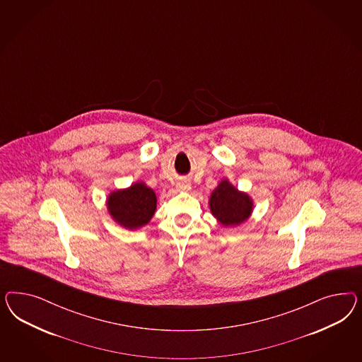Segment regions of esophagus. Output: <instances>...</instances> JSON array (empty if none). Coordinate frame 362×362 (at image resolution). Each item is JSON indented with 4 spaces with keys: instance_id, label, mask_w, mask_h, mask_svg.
Here are the masks:
<instances>
[{
    "instance_id": "obj_1",
    "label": "esophagus",
    "mask_w": 362,
    "mask_h": 362,
    "mask_svg": "<svg viewBox=\"0 0 362 362\" xmlns=\"http://www.w3.org/2000/svg\"><path fill=\"white\" fill-rule=\"evenodd\" d=\"M176 189L177 191H189L191 189V183L186 180V179H182L176 183Z\"/></svg>"
}]
</instances>
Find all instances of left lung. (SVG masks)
I'll list each match as a JSON object with an SVG mask.
<instances>
[{
	"label": "left lung",
	"instance_id": "left-lung-1",
	"mask_svg": "<svg viewBox=\"0 0 362 362\" xmlns=\"http://www.w3.org/2000/svg\"><path fill=\"white\" fill-rule=\"evenodd\" d=\"M107 209L111 216L129 230L146 226L156 209V197L144 183H135L126 189L110 194Z\"/></svg>",
	"mask_w": 362,
	"mask_h": 362
}]
</instances>
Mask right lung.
Here are the masks:
<instances>
[{
  "mask_svg": "<svg viewBox=\"0 0 362 362\" xmlns=\"http://www.w3.org/2000/svg\"><path fill=\"white\" fill-rule=\"evenodd\" d=\"M252 200L230 182L221 180L209 197V209L223 226H239L250 218Z\"/></svg>",
  "mask_w": 362,
  "mask_h": 362,
  "instance_id": "obj_1",
  "label": "right lung"
}]
</instances>
